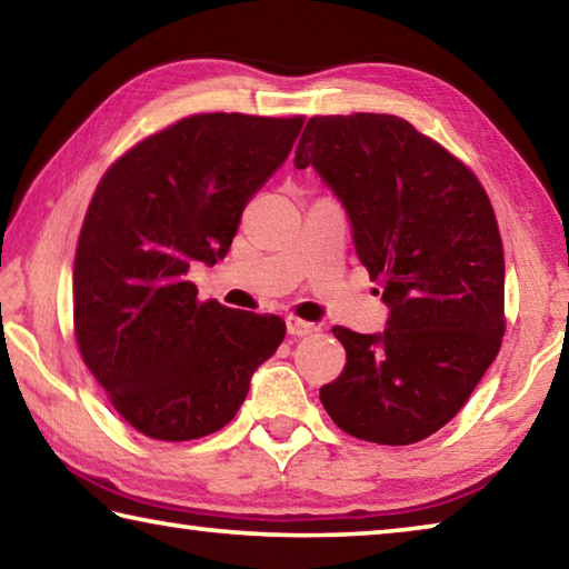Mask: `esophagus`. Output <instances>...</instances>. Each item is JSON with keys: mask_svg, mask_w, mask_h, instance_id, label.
<instances>
[{"mask_svg": "<svg viewBox=\"0 0 569 569\" xmlns=\"http://www.w3.org/2000/svg\"><path fill=\"white\" fill-rule=\"evenodd\" d=\"M286 329H288V333L296 336V339H301V336L313 333V331H316V326H313V323H308V321L296 319V316H288V319H286Z\"/></svg>", "mask_w": 569, "mask_h": 569, "instance_id": "34e87169", "label": "esophagus"}]
</instances>
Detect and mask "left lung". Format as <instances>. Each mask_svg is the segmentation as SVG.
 Segmentation results:
<instances>
[{"instance_id": "left-lung-1", "label": "left lung", "mask_w": 569, "mask_h": 569, "mask_svg": "<svg viewBox=\"0 0 569 569\" xmlns=\"http://www.w3.org/2000/svg\"><path fill=\"white\" fill-rule=\"evenodd\" d=\"M293 166L313 168L343 206L389 308L379 333L333 329L346 366L321 387L323 409L356 439H427L457 417L502 346L492 203L475 172L397 114L311 118Z\"/></svg>"}]
</instances>
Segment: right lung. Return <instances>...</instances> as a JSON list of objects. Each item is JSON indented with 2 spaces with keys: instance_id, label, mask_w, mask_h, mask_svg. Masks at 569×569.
Instances as JSON below:
<instances>
[{
  "instance_id": "obj_1",
  "label": "right lung",
  "mask_w": 569,
  "mask_h": 569,
  "mask_svg": "<svg viewBox=\"0 0 569 569\" xmlns=\"http://www.w3.org/2000/svg\"><path fill=\"white\" fill-rule=\"evenodd\" d=\"M303 118L210 112L150 134L104 172L77 243L74 336L140 435L188 441L236 417L286 336L278 316L198 301L192 263L226 258L240 213Z\"/></svg>"
}]
</instances>
